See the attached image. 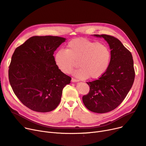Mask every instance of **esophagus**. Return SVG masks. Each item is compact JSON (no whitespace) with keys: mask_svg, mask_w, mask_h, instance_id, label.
<instances>
[{"mask_svg":"<svg viewBox=\"0 0 146 146\" xmlns=\"http://www.w3.org/2000/svg\"><path fill=\"white\" fill-rule=\"evenodd\" d=\"M71 81H72V82H74V83H75V82H78V80L75 79V78H72Z\"/></svg>","mask_w":146,"mask_h":146,"instance_id":"esophagus-1","label":"esophagus"}]
</instances>
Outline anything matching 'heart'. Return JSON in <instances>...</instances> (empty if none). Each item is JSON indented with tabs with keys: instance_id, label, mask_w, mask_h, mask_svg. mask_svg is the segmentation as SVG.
<instances>
[{
	"instance_id": "obj_1",
	"label": "heart",
	"mask_w": 146,
	"mask_h": 146,
	"mask_svg": "<svg viewBox=\"0 0 146 146\" xmlns=\"http://www.w3.org/2000/svg\"><path fill=\"white\" fill-rule=\"evenodd\" d=\"M111 51L108 46L96 41L77 38L69 41L66 50H60L54 56L56 65L65 74L72 72L78 62V68L73 72L80 79H95L106 72L110 63Z\"/></svg>"
}]
</instances>
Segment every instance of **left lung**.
Returning a JSON list of instances; mask_svg holds the SVG:
<instances>
[{
  "mask_svg": "<svg viewBox=\"0 0 146 146\" xmlns=\"http://www.w3.org/2000/svg\"><path fill=\"white\" fill-rule=\"evenodd\" d=\"M103 38L109 44L111 60L106 72L98 80L87 82L90 91L83 102L90 111L105 113L117 108L124 100L135 79L131 52L116 38L107 35H93Z\"/></svg>",
  "mask_w": 146,
  "mask_h": 146,
  "instance_id": "obj_1",
  "label": "left lung"
}]
</instances>
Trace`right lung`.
Segmentation results:
<instances>
[{
	"label": "right lung",
	"mask_w": 146,
	"mask_h": 146,
	"mask_svg": "<svg viewBox=\"0 0 146 146\" xmlns=\"http://www.w3.org/2000/svg\"><path fill=\"white\" fill-rule=\"evenodd\" d=\"M66 38L35 36L17 47L12 56L8 75L19 100L29 109L46 113L60 102L63 89L71 78L56 65L54 52Z\"/></svg>",
	"instance_id": "obj_1"
}]
</instances>
